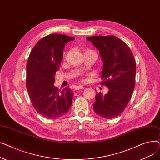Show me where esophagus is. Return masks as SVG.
<instances>
[{"label": "esophagus", "instance_id": "34e87169", "mask_svg": "<svg viewBox=\"0 0 160 160\" xmlns=\"http://www.w3.org/2000/svg\"><path fill=\"white\" fill-rule=\"evenodd\" d=\"M85 88L83 87V86H82V85H79V86H77L75 87V89L76 90H80V89H84Z\"/></svg>", "mask_w": 160, "mask_h": 160}]
</instances>
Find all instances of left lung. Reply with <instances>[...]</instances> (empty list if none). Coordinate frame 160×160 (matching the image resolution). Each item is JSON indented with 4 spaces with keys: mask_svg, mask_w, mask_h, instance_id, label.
<instances>
[{
    "mask_svg": "<svg viewBox=\"0 0 160 160\" xmlns=\"http://www.w3.org/2000/svg\"><path fill=\"white\" fill-rule=\"evenodd\" d=\"M98 50L103 66L101 79L108 92L95 95L94 112L105 119L119 115L127 107L135 86L136 64L124 42L114 36L88 37Z\"/></svg>",
    "mask_w": 160,
    "mask_h": 160,
    "instance_id": "obj_1",
    "label": "left lung"
}]
</instances>
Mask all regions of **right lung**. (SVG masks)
I'll list each match as a JSON object with an SVG mask.
<instances>
[{
  "mask_svg": "<svg viewBox=\"0 0 160 160\" xmlns=\"http://www.w3.org/2000/svg\"><path fill=\"white\" fill-rule=\"evenodd\" d=\"M74 39L60 33L48 35L32 50L27 65L26 85L35 110L47 119L66 114L72 104L73 93L69 88L61 91L54 86L65 44Z\"/></svg>",
  "mask_w": 160,
  "mask_h": 160,
  "instance_id": "1",
  "label": "right lung"
}]
</instances>
